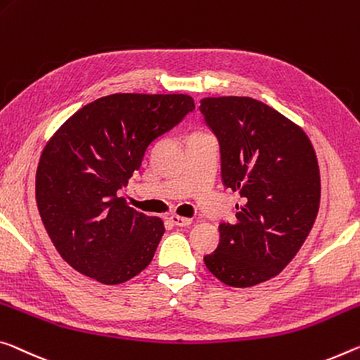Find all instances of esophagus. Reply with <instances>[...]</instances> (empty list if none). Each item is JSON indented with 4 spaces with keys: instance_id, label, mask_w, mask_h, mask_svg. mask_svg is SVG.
I'll return each instance as SVG.
<instances>
[{
    "instance_id": "obj_1",
    "label": "esophagus",
    "mask_w": 360,
    "mask_h": 360,
    "mask_svg": "<svg viewBox=\"0 0 360 360\" xmlns=\"http://www.w3.org/2000/svg\"><path fill=\"white\" fill-rule=\"evenodd\" d=\"M169 221L173 222L174 226H178V227H186V226H191L192 224V219L184 218V216H179V214H171L169 216Z\"/></svg>"
}]
</instances>
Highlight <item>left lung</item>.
I'll use <instances>...</instances> for the list:
<instances>
[{
    "label": "left lung",
    "mask_w": 360,
    "mask_h": 360,
    "mask_svg": "<svg viewBox=\"0 0 360 360\" xmlns=\"http://www.w3.org/2000/svg\"><path fill=\"white\" fill-rule=\"evenodd\" d=\"M200 112L219 142L222 182L245 200L203 261L222 283L253 287L282 272L309 236L321 203L316 152L298 124L261 101L205 98Z\"/></svg>",
    "instance_id": "1"
}]
</instances>
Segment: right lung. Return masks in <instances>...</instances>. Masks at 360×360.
Masks as SVG:
<instances>
[{
    "instance_id": "1",
    "label": "right lung",
    "mask_w": 360,
    "mask_h": 360,
    "mask_svg": "<svg viewBox=\"0 0 360 360\" xmlns=\"http://www.w3.org/2000/svg\"><path fill=\"white\" fill-rule=\"evenodd\" d=\"M195 108L187 94L118 93L91 102L48 141L37 169V205L62 259L118 285L150 264L163 221L117 193L153 141Z\"/></svg>"
}]
</instances>
